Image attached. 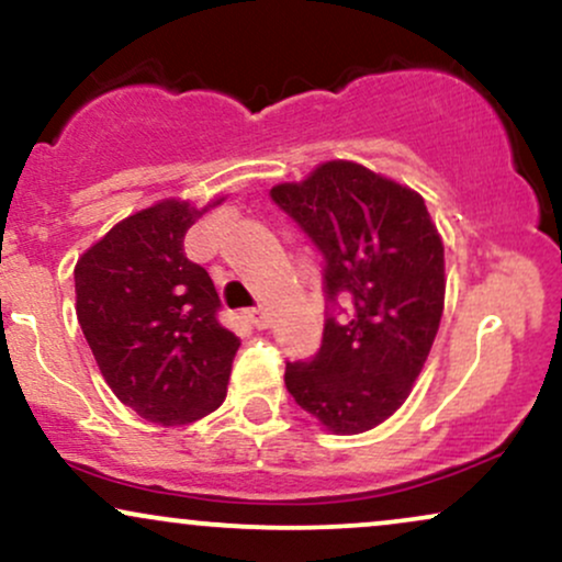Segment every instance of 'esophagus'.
<instances>
[{"label": "esophagus", "instance_id": "obj_1", "mask_svg": "<svg viewBox=\"0 0 562 562\" xmlns=\"http://www.w3.org/2000/svg\"><path fill=\"white\" fill-rule=\"evenodd\" d=\"M246 319L251 322L256 329H267V324H269V316H267V311H263V308H248Z\"/></svg>", "mask_w": 562, "mask_h": 562}]
</instances>
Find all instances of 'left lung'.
Masks as SVG:
<instances>
[{"label":"left lung","instance_id":"8db88e82","mask_svg":"<svg viewBox=\"0 0 562 562\" xmlns=\"http://www.w3.org/2000/svg\"><path fill=\"white\" fill-rule=\"evenodd\" d=\"M272 201L324 256L327 308L322 348L288 363L295 403L335 435L380 427L422 374L445 308V246L427 204L408 186L356 161H324Z\"/></svg>","mask_w":562,"mask_h":562}]
</instances>
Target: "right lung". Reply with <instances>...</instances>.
I'll use <instances>...</instances> for the list:
<instances>
[{"label": "right lung", "mask_w": 562, "mask_h": 562, "mask_svg": "<svg viewBox=\"0 0 562 562\" xmlns=\"http://www.w3.org/2000/svg\"><path fill=\"white\" fill-rule=\"evenodd\" d=\"M204 212L159 201L117 222L76 263V314L101 376L120 403L161 427L220 408L240 348L216 319L212 277L182 248Z\"/></svg>", "instance_id": "1"}]
</instances>
